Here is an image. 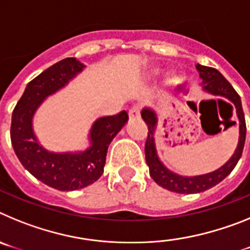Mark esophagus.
<instances>
[{
	"label": "esophagus",
	"instance_id": "esophagus-1",
	"mask_svg": "<svg viewBox=\"0 0 250 250\" xmlns=\"http://www.w3.org/2000/svg\"><path fill=\"white\" fill-rule=\"evenodd\" d=\"M129 118L130 119H139L140 118V107L139 106H132L129 110Z\"/></svg>",
	"mask_w": 250,
	"mask_h": 250
}]
</instances>
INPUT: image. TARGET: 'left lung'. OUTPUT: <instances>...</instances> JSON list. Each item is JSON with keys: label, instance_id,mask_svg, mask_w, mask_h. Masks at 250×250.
Listing matches in <instances>:
<instances>
[{"label": "left lung", "instance_id": "8db88e82", "mask_svg": "<svg viewBox=\"0 0 250 250\" xmlns=\"http://www.w3.org/2000/svg\"><path fill=\"white\" fill-rule=\"evenodd\" d=\"M196 70L199 71V76L202 77L204 91L215 95V96H222V98H225L231 104H234V107L237 110V116L239 119V143H238L237 149L231 155V158L222 167L216 169L215 171L196 176L178 175V174L170 171L161 163L158 154H156L154 132L156 129V124H158V118H156L155 111L149 109V107L143 109L141 118L144 119L147 125V130H149L146 143H145V159H146V164L149 167L150 176L154 179L156 184H159L164 189L179 194L202 193V191L208 190V189L215 187L216 184H219L235 167L240 156H242L243 147H244V143H246V119H244L242 101H240V96L238 95V92L233 89V86L229 83V81L216 68L208 67V66L198 63Z\"/></svg>", "mask_w": 250, "mask_h": 250}]
</instances>
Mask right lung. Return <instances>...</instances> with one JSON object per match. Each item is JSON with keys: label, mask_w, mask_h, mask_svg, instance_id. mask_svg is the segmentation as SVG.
I'll return each instance as SVG.
<instances>
[{"label": "right lung", "mask_w": 250, "mask_h": 250, "mask_svg": "<svg viewBox=\"0 0 250 250\" xmlns=\"http://www.w3.org/2000/svg\"><path fill=\"white\" fill-rule=\"evenodd\" d=\"M85 66L75 57L63 59L35 77L15 106L11 143L21 164L36 179L62 191L83 189L103 175L110 143L129 120L126 111L98 119L90 130V147L79 152H51L37 141L32 118L47 96L62 89Z\"/></svg>", "instance_id": "1"}]
</instances>
